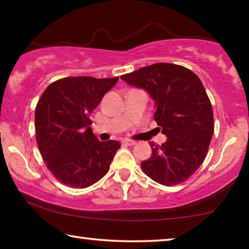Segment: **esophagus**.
I'll list each match as a JSON object with an SVG mask.
<instances>
[{
    "mask_svg": "<svg viewBox=\"0 0 249 249\" xmlns=\"http://www.w3.org/2000/svg\"><path fill=\"white\" fill-rule=\"evenodd\" d=\"M122 144L128 145V146H132V145L136 144V142L130 141V139H124V141H122Z\"/></svg>",
    "mask_w": 249,
    "mask_h": 249,
    "instance_id": "esophagus-1",
    "label": "esophagus"
}]
</instances>
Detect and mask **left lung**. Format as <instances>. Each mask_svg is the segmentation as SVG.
<instances>
[{"mask_svg":"<svg viewBox=\"0 0 249 249\" xmlns=\"http://www.w3.org/2000/svg\"><path fill=\"white\" fill-rule=\"evenodd\" d=\"M121 78L148 91L156 103L154 120L168 137L161 146L152 142L142 171L164 186L186 181L205 160L214 132L212 104L202 81L173 63H154Z\"/></svg>","mask_w":249,"mask_h":249,"instance_id":"left-lung-1","label":"left lung"}]
</instances>
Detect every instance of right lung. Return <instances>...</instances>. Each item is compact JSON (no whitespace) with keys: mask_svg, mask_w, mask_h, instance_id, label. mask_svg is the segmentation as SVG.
<instances>
[{"mask_svg":"<svg viewBox=\"0 0 249 249\" xmlns=\"http://www.w3.org/2000/svg\"><path fill=\"white\" fill-rule=\"evenodd\" d=\"M119 77H66L47 86L35 110L36 142L51 173L72 188H87L107 175L117 141L100 142L89 115Z\"/></svg>","mask_w":249,"mask_h":249,"instance_id":"right-lung-1","label":"right lung"}]
</instances>
